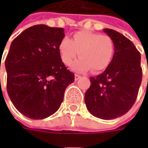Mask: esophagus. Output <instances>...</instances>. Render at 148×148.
I'll return each mask as SVG.
<instances>
[{
  "mask_svg": "<svg viewBox=\"0 0 148 148\" xmlns=\"http://www.w3.org/2000/svg\"><path fill=\"white\" fill-rule=\"evenodd\" d=\"M80 78H81V76H80V75H77V74H76V75H75V81L79 80Z\"/></svg>",
  "mask_w": 148,
  "mask_h": 148,
  "instance_id": "esophagus-1",
  "label": "esophagus"
}]
</instances>
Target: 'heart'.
<instances>
[{
    "label": "heart",
    "mask_w": 148,
    "mask_h": 148,
    "mask_svg": "<svg viewBox=\"0 0 148 148\" xmlns=\"http://www.w3.org/2000/svg\"><path fill=\"white\" fill-rule=\"evenodd\" d=\"M59 53L62 62L71 65L77 53L80 58L72 65L76 71L90 70L99 71L110 63L114 54V44L108 35L88 31L74 34L72 39L64 37L59 43Z\"/></svg>",
    "instance_id": "b5f03b06"
}]
</instances>
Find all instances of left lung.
Listing matches in <instances>:
<instances>
[{"label":"left lung","instance_id":"left-lung-1","mask_svg":"<svg viewBox=\"0 0 148 148\" xmlns=\"http://www.w3.org/2000/svg\"><path fill=\"white\" fill-rule=\"evenodd\" d=\"M104 32L114 43V53L103 73L90 78L85 103L94 116L109 120L122 116L132 108L143 71L141 54L132 41L114 29H104Z\"/></svg>","mask_w":148,"mask_h":148}]
</instances>
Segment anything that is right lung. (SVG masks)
<instances>
[{
	"mask_svg": "<svg viewBox=\"0 0 148 148\" xmlns=\"http://www.w3.org/2000/svg\"><path fill=\"white\" fill-rule=\"evenodd\" d=\"M62 28L45 25L29 27L10 44L5 66L7 92L14 107L32 119L53 114L75 76L61 59ZM1 81V80H0Z\"/></svg>",
	"mask_w": 148,
	"mask_h": 148,
	"instance_id": "1",
	"label": "right lung"
}]
</instances>
